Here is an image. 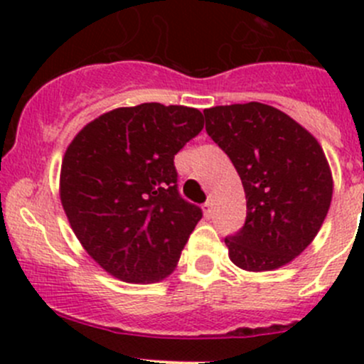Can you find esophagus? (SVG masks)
I'll use <instances>...</instances> for the list:
<instances>
[{
  "instance_id": "obj_1",
  "label": "esophagus",
  "mask_w": 364,
  "mask_h": 364,
  "mask_svg": "<svg viewBox=\"0 0 364 364\" xmlns=\"http://www.w3.org/2000/svg\"><path fill=\"white\" fill-rule=\"evenodd\" d=\"M203 211H204V215L208 216V218L211 216V213H213V203H211V200H205L204 205H203Z\"/></svg>"
}]
</instances>
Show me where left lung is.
I'll use <instances>...</instances> for the list:
<instances>
[{
    "label": "left lung",
    "instance_id": "left-lung-1",
    "mask_svg": "<svg viewBox=\"0 0 364 364\" xmlns=\"http://www.w3.org/2000/svg\"><path fill=\"white\" fill-rule=\"evenodd\" d=\"M205 132L227 153L247 196V220L225 237L245 271L285 266L314 241L328 215L333 178L317 139L271 105L205 109Z\"/></svg>",
    "mask_w": 364,
    "mask_h": 364
}]
</instances>
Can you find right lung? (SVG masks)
<instances>
[{"instance_id":"right-lung-1","label":"right lung","mask_w":364,"mask_h":364,"mask_svg":"<svg viewBox=\"0 0 364 364\" xmlns=\"http://www.w3.org/2000/svg\"><path fill=\"white\" fill-rule=\"evenodd\" d=\"M203 128L197 109L151 102L102 114L70 142L61 204L112 277L153 284L176 267L203 209L179 196L174 155Z\"/></svg>"}]
</instances>
